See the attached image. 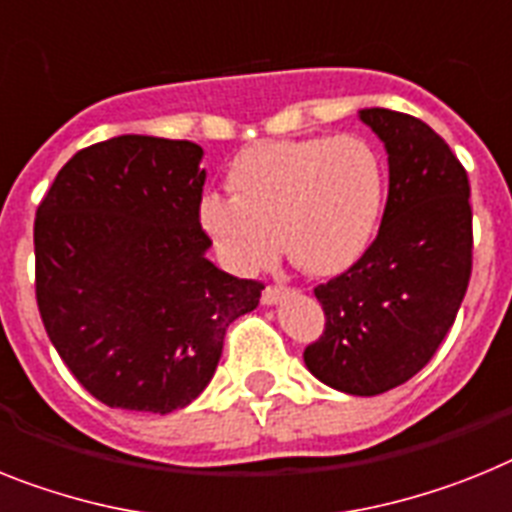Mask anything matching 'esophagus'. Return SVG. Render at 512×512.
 <instances>
[{
    "label": "esophagus",
    "mask_w": 512,
    "mask_h": 512,
    "mask_svg": "<svg viewBox=\"0 0 512 512\" xmlns=\"http://www.w3.org/2000/svg\"><path fill=\"white\" fill-rule=\"evenodd\" d=\"M289 294V289H281V286H265L263 291V304H268V307H273V304H278L283 299V296Z\"/></svg>",
    "instance_id": "1"
}]
</instances>
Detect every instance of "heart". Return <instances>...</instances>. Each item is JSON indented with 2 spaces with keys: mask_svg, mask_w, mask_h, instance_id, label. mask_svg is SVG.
I'll return each instance as SVG.
<instances>
[{
  "mask_svg": "<svg viewBox=\"0 0 512 512\" xmlns=\"http://www.w3.org/2000/svg\"><path fill=\"white\" fill-rule=\"evenodd\" d=\"M229 192L203 200L200 223L236 273L273 265L283 242L304 273L333 278L375 242L385 166L362 135L276 140L231 163Z\"/></svg>",
  "mask_w": 512,
  "mask_h": 512,
  "instance_id": "b5f03b06",
  "label": "heart"
}]
</instances>
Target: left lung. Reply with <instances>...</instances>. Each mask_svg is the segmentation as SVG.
<instances>
[{
  "mask_svg": "<svg viewBox=\"0 0 512 512\" xmlns=\"http://www.w3.org/2000/svg\"><path fill=\"white\" fill-rule=\"evenodd\" d=\"M388 153V203L372 247L317 286L325 333L304 364L330 388L380 395L419 372L448 336L471 278L468 176L422 119L362 109Z\"/></svg>",
  "mask_w": 512,
  "mask_h": 512,
  "instance_id": "left-lung-1",
  "label": "left lung"
}]
</instances>
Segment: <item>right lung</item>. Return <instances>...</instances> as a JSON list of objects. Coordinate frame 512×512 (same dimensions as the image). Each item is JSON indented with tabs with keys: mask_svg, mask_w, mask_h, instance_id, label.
Wrapping results in <instances>:
<instances>
[{
	"mask_svg": "<svg viewBox=\"0 0 512 512\" xmlns=\"http://www.w3.org/2000/svg\"><path fill=\"white\" fill-rule=\"evenodd\" d=\"M203 148L122 135L77 150L36 210V299L54 349L111 409L169 414L203 393L263 283L208 260Z\"/></svg>",
	"mask_w": 512,
	"mask_h": 512,
	"instance_id": "obj_1",
	"label": "right lung"
}]
</instances>
